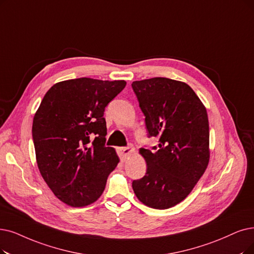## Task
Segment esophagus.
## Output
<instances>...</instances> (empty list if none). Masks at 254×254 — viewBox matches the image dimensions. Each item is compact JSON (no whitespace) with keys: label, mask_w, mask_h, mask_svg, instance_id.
I'll return each instance as SVG.
<instances>
[{"label":"esophagus","mask_w":254,"mask_h":254,"mask_svg":"<svg viewBox=\"0 0 254 254\" xmlns=\"http://www.w3.org/2000/svg\"><path fill=\"white\" fill-rule=\"evenodd\" d=\"M134 148L132 146H128V147H121L118 149V153L120 155L121 160H125L128 156L133 153Z\"/></svg>","instance_id":"esophagus-1"}]
</instances>
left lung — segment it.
Here are the masks:
<instances>
[{
	"instance_id": "8db88e82",
	"label": "left lung",
	"mask_w": 254,
	"mask_h": 254,
	"mask_svg": "<svg viewBox=\"0 0 254 254\" xmlns=\"http://www.w3.org/2000/svg\"><path fill=\"white\" fill-rule=\"evenodd\" d=\"M145 115L148 135L159 138L153 151L140 148L146 175L132 189L145 205L167 209L185 200L209 162L206 108L194 90L181 81L155 77L132 82Z\"/></svg>"
}]
</instances>
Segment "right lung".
Listing matches in <instances>:
<instances>
[{
    "label": "right lung",
    "instance_id": "add662e5",
    "mask_svg": "<svg viewBox=\"0 0 254 254\" xmlns=\"http://www.w3.org/2000/svg\"><path fill=\"white\" fill-rule=\"evenodd\" d=\"M125 86L124 80L62 81L48 90L35 113L32 136L38 170L53 194L69 206L97 201L119 164L116 150L105 147L103 115Z\"/></svg>",
    "mask_w": 254,
    "mask_h": 254
}]
</instances>
